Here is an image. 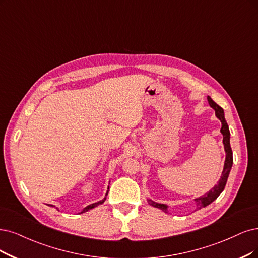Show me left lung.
<instances>
[{"mask_svg":"<svg viewBox=\"0 0 258 258\" xmlns=\"http://www.w3.org/2000/svg\"><path fill=\"white\" fill-rule=\"evenodd\" d=\"M207 101L209 106L212 108L215 109L216 112V117L221 121V134L223 135V145H224V150H225V161H224V167H223V171H222V175L219 179V182L217 185L214 186V188H212L211 190L207 194H205L204 196L199 197L197 199H195V202L197 205V211L198 209H201L203 207H206L207 205L211 204L212 202H214L215 200L220 196V194L223 191V189L226 185L227 182V177L228 174L231 172V169L233 166V152L231 149V144H230V130H228V125L225 121L224 118V111L222 109V107L219 106L217 103H215L211 97H207ZM148 202L150 205L154 206L156 208L161 209V211H164L165 213H168V206L166 204H160V203H156L154 201H152V200H148Z\"/></svg>","mask_w":258,"mask_h":258,"instance_id":"8db88e82","label":"left lung"}]
</instances>
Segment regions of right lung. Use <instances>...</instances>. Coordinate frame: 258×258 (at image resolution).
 <instances>
[{
    "label": "right lung",
    "instance_id": "1",
    "mask_svg": "<svg viewBox=\"0 0 258 258\" xmlns=\"http://www.w3.org/2000/svg\"><path fill=\"white\" fill-rule=\"evenodd\" d=\"M106 196H107V194H106ZM106 196H105V198L103 199V200H101V201H99V202H97V203H93V204H90V205H88V206H86L83 211L80 213V214H83V213H86V212H88V211H90V209H92V208H94L95 206H98V205H100V204H102V203H104L105 202V200H106ZM49 206H53V205H49Z\"/></svg>",
    "mask_w": 258,
    "mask_h": 258
}]
</instances>
